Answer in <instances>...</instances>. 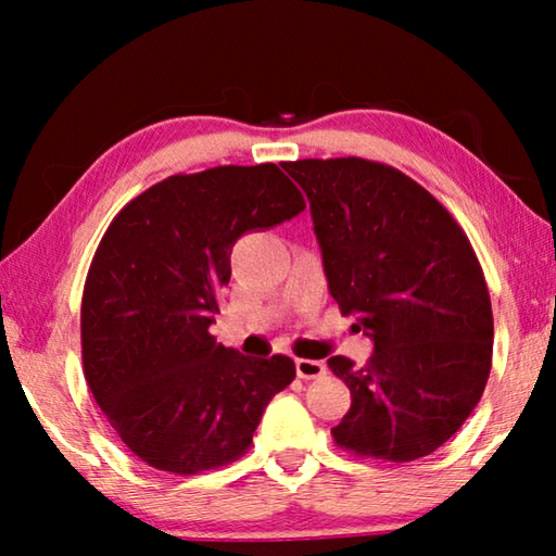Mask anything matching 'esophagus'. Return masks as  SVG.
<instances>
[{
	"label": "esophagus",
	"instance_id": "obj_1",
	"mask_svg": "<svg viewBox=\"0 0 556 556\" xmlns=\"http://www.w3.org/2000/svg\"><path fill=\"white\" fill-rule=\"evenodd\" d=\"M296 375L301 380H316L326 375V365L321 361H308V357H299L296 361Z\"/></svg>",
	"mask_w": 556,
	"mask_h": 556
}]
</instances>
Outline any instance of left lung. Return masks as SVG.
Masks as SVG:
<instances>
[{
    "instance_id": "1",
    "label": "left lung",
    "mask_w": 556,
    "mask_h": 556,
    "mask_svg": "<svg viewBox=\"0 0 556 556\" xmlns=\"http://www.w3.org/2000/svg\"><path fill=\"white\" fill-rule=\"evenodd\" d=\"M312 203L328 291L375 351L328 368L351 390L336 444L394 464L429 456L481 400L493 312L466 232L427 188L368 159L285 164Z\"/></svg>"
}]
</instances>
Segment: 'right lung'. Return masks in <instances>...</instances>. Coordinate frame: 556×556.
Segmentation results:
<instances>
[{"label":"right lung","instance_id":"add662e5","mask_svg":"<svg viewBox=\"0 0 556 556\" xmlns=\"http://www.w3.org/2000/svg\"><path fill=\"white\" fill-rule=\"evenodd\" d=\"M304 208L277 164L215 166L147 188L102 235L83 289V372L144 464L193 476L240 458L294 380L291 357L242 355L208 328L240 235Z\"/></svg>","mask_w":556,"mask_h":556}]
</instances>
